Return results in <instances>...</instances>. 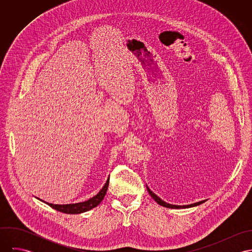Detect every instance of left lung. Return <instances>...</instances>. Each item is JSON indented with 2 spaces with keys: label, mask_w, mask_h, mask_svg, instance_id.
I'll return each mask as SVG.
<instances>
[{
  "label": "left lung",
  "mask_w": 252,
  "mask_h": 252,
  "mask_svg": "<svg viewBox=\"0 0 252 252\" xmlns=\"http://www.w3.org/2000/svg\"><path fill=\"white\" fill-rule=\"evenodd\" d=\"M146 188H147V191H148V193H149V195L157 202V204L158 205H160V206H162V207H165V208H169V209H187V208H192V207H196V206H199V205H201V204H203V203H205L206 201H201V202H198V203H194V204H191V205H187V206H176V205H171V204H168V203H166V202H164L163 200H161L157 195H155L147 186H146Z\"/></svg>",
  "instance_id": "8db88e82"
}]
</instances>
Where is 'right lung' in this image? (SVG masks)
Listing matches in <instances>:
<instances>
[{
  "mask_svg": "<svg viewBox=\"0 0 252 252\" xmlns=\"http://www.w3.org/2000/svg\"><path fill=\"white\" fill-rule=\"evenodd\" d=\"M108 183H109V179L107 180L106 184L104 187L100 190V192L94 196L93 198L89 199L88 201L81 202V203H76V204H69V205H54V204H49L46 203L49 207L52 209L64 213V214H69V215H77V214H82L87 211H90L97 207L105 198L107 190H108ZM45 203V202H44Z\"/></svg>",
  "mask_w": 252,
  "mask_h": 252,
  "instance_id": "obj_1",
  "label": "right lung"
}]
</instances>
